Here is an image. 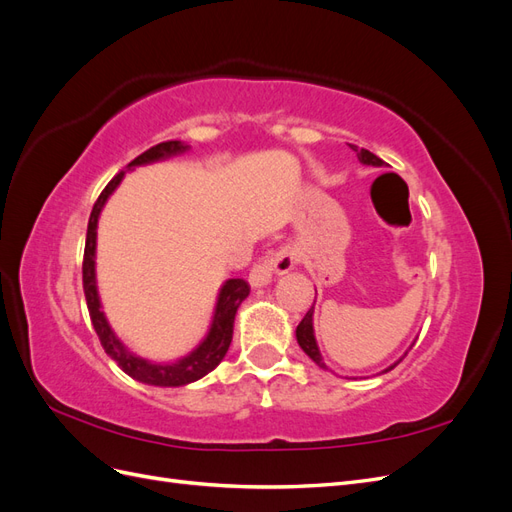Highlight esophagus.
I'll use <instances>...</instances> for the list:
<instances>
[{"label":"esophagus","instance_id":"1","mask_svg":"<svg viewBox=\"0 0 512 512\" xmlns=\"http://www.w3.org/2000/svg\"><path fill=\"white\" fill-rule=\"evenodd\" d=\"M294 267V252L288 245L277 247L275 252H271L267 258L258 260L256 265L250 271V284L254 288L267 286L275 273H288Z\"/></svg>","mask_w":512,"mask_h":512}]
</instances>
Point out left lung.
<instances>
[{
  "label": "left lung",
  "instance_id": "obj_1",
  "mask_svg": "<svg viewBox=\"0 0 512 512\" xmlns=\"http://www.w3.org/2000/svg\"><path fill=\"white\" fill-rule=\"evenodd\" d=\"M354 151H356V156H359V160L363 162V164H369V166H384V162L378 158V156H374V153L371 151H367V149H356L354 145H350ZM316 303V301H314ZM314 305L309 307V312L305 314V318L299 322V327H297V342H299V346L303 348V352L309 356V359H312L316 365H320V367H324L327 369V365H324V361H322V354H320V350H318V344H316V337H314ZM408 354V352H406ZM401 361V359H399ZM397 361V363H399ZM395 363V365H397ZM395 365H391L389 369L386 371H391Z\"/></svg>",
  "mask_w": 512,
  "mask_h": 512
}]
</instances>
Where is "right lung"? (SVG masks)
Listing matches in <instances>:
<instances>
[{"label":"right lung","mask_w":512,"mask_h":512,"mask_svg":"<svg viewBox=\"0 0 512 512\" xmlns=\"http://www.w3.org/2000/svg\"><path fill=\"white\" fill-rule=\"evenodd\" d=\"M188 149V145H183L179 141H166L156 147L147 149L141 156L134 158L128 168L132 166H141L149 162H158L170 156H177V153ZM126 170H121L111 181H108L102 194L98 196L94 209H91L89 215V224H87V241H85V254H83V290H85V299H87V309L91 316V324L100 337V344L104 352L111 356V359L126 371L128 376H132L138 382L153 384V386H185L190 382H196L203 376H207L211 369L220 365V361L226 356L228 346L232 342V324H235L237 309L243 303V299L250 294V284L245 280H228L218 297V305H215V314L211 329L207 337L200 342V346L190 352L188 356H183L177 363L170 365H156L149 363L141 356L132 354L126 346H123L119 339L115 337L113 329L108 327V322L100 309V299H98V286H96V228H98V218L100 211L106 203V198L115 192L117 185L121 183Z\"/></svg>","instance_id":"1"}]
</instances>
